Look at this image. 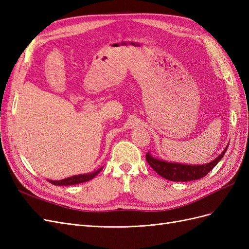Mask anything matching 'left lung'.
I'll use <instances>...</instances> for the list:
<instances>
[{
  "mask_svg": "<svg viewBox=\"0 0 249 249\" xmlns=\"http://www.w3.org/2000/svg\"><path fill=\"white\" fill-rule=\"evenodd\" d=\"M228 147L229 144L213 161L200 165L183 164L157 159V158L150 155L149 152L146 154V161L149 164V166L164 178L173 180V182H189V180L199 179L207 176L216 166L217 163L222 159L225 152L228 150Z\"/></svg>",
  "mask_w": 249,
  "mask_h": 249,
  "instance_id": "8db88e82",
  "label": "left lung"
}]
</instances>
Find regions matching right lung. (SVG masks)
<instances>
[{"label": "right lung", "instance_id": "obj_1", "mask_svg": "<svg viewBox=\"0 0 249 249\" xmlns=\"http://www.w3.org/2000/svg\"><path fill=\"white\" fill-rule=\"evenodd\" d=\"M103 167L99 168L95 171L89 172V173H83V175H78V176H72L70 178H66L63 179H59V180H53V179H48L51 184H54L56 186H71V185H77L81 183H85L88 182V180L92 179L95 176H97Z\"/></svg>", "mask_w": 249, "mask_h": 249}]
</instances>
